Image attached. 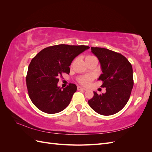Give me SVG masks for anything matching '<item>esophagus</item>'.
I'll return each mask as SVG.
<instances>
[{
    "label": "esophagus",
    "instance_id": "34e87169",
    "mask_svg": "<svg viewBox=\"0 0 152 152\" xmlns=\"http://www.w3.org/2000/svg\"><path fill=\"white\" fill-rule=\"evenodd\" d=\"M77 90H78V91H80V90H82V91H86V89L83 88V87H80V86H78V87H77Z\"/></svg>",
    "mask_w": 152,
    "mask_h": 152
}]
</instances>
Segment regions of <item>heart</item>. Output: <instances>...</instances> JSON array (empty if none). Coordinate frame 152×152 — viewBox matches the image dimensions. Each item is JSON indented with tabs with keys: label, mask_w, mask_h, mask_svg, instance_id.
<instances>
[{
	"label": "heart",
	"mask_w": 152,
	"mask_h": 152,
	"mask_svg": "<svg viewBox=\"0 0 152 152\" xmlns=\"http://www.w3.org/2000/svg\"><path fill=\"white\" fill-rule=\"evenodd\" d=\"M92 57H94V56H87L86 58V59L90 58H92ZM92 80H93V77L90 76V75L82 76V77H80L78 78V82H79L81 85L84 86H89Z\"/></svg>",
	"instance_id": "heart-1"
}]
</instances>
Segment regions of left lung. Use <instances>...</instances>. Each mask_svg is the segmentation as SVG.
<instances>
[{
  "instance_id": "1",
  "label": "left lung",
  "mask_w": 152,
  "mask_h": 152,
  "mask_svg": "<svg viewBox=\"0 0 152 152\" xmlns=\"http://www.w3.org/2000/svg\"><path fill=\"white\" fill-rule=\"evenodd\" d=\"M91 52L99 59L103 73L98 80L106 93L88 101L91 108L103 115H111L125 107L130 98L134 81L131 64L122 54L102 48L92 47Z\"/></svg>"
}]
</instances>
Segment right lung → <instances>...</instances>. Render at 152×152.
<instances>
[{"label":"right lung","mask_w":152,"mask_h":152,"mask_svg":"<svg viewBox=\"0 0 152 152\" xmlns=\"http://www.w3.org/2000/svg\"><path fill=\"white\" fill-rule=\"evenodd\" d=\"M89 48L83 45H53L44 48L31 59L26 82L29 97L37 108L53 114L68 107L77 86L69 84L63 89L58 86V78L63 73L69 74L73 59Z\"/></svg>","instance_id":"obj_1"}]
</instances>
